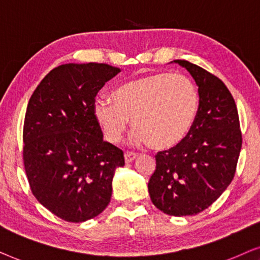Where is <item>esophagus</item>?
Wrapping results in <instances>:
<instances>
[{
    "mask_svg": "<svg viewBox=\"0 0 260 260\" xmlns=\"http://www.w3.org/2000/svg\"><path fill=\"white\" fill-rule=\"evenodd\" d=\"M137 153H134V152H124V160H126V162H131L133 161L134 159L137 158Z\"/></svg>",
    "mask_w": 260,
    "mask_h": 260,
    "instance_id": "obj_1",
    "label": "esophagus"
}]
</instances>
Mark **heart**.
Listing matches in <instances>:
<instances>
[{"label":"heart","mask_w":260,"mask_h":260,"mask_svg":"<svg viewBox=\"0 0 260 260\" xmlns=\"http://www.w3.org/2000/svg\"><path fill=\"white\" fill-rule=\"evenodd\" d=\"M113 103L98 100L94 113L106 139L117 143L129 120L137 143L154 150L174 147L191 129L200 95L191 79L179 74H153L131 79L112 95Z\"/></svg>","instance_id":"1"}]
</instances>
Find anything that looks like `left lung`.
<instances>
[{"instance_id":"obj_1","label":"left lung","mask_w":260,"mask_h":260,"mask_svg":"<svg viewBox=\"0 0 260 260\" xmlns=\"http://www.w3.org/2000/svg\"><path fill=\"white\" fill-rule=\"evenodd\" d=\"M175 63L184 67L199 85V112L181 143L155 154L148 192L162 213L185 216L212 206L233 181L243 134L226 84L188 60Z\"/></svg>"}]
</instances>
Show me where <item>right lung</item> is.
<instances>
[{"label": "right lung", "mask_w": 260, "mask_h": 260, "mask_svg": "<svg viewBox=\"0 0 260 260\" xmlns=\"http://www.w3.org/2000/svg\"><path fill=\"white\" fill-rule=\"evenodd\" d=\"M120 69L103 63L64 64L30 96L23 122V165L36 199L55 216L83 222L109 205L123 152L103 141L96 95Z\"/></svg>", "instance_id": "add662e5"}]
</instances>
